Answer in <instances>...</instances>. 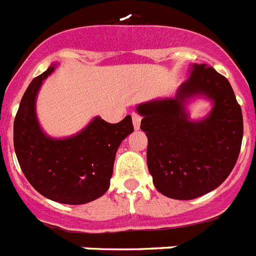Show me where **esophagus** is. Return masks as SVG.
<instances>
[{"instance_id":"34e87169","label":"esophagus","mask_w":256,"mask_h":256,"mask_svg":"<svg viewBox=\"0 0 256 256\" xmlns=\"http://www.w3.org/2000/svg\"><path fill=\"white\" fill-rule=\"evenodd\" d=\"M132 124H134V128H140V126H141V116L138 114H136V112H132Z\"/></svg>"}]
</instances>
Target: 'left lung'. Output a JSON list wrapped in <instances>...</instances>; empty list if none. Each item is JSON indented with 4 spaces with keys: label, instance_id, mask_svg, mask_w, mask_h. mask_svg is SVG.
Segmentation results:
<instances>
[{
    "label": "left lung",
    "instance_id": "8db88e82",
    "mask_svg": "<svg viewBox=\"0 0 256 256\" xmlns=\"http://www.w3.org/2000/svg\"><path fill=\"white\" fill-rule=\"evenodd\" d=\"M206 96L214 107L204 120L190 121L186 103ZM141 130L148 136V168L164 196L192 200L216 189L240 153L243 115L230 82L206 64H193L174 98L141 103Z\"/></svg>",
    "mask_w": 256,
    "mask_h": 256
}]
</instances>
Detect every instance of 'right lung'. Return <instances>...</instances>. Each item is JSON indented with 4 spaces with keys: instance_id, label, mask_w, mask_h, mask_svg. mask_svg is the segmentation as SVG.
Wrapping results in <instances>:
<instances>
[{
    "instance_id": "obj_1",
    "label": "right lung",
    "mask_w": 256,
    "mask_h": 256,
    "mask_svg": "<svg viewBox=\"0 0 256 256\" xmlns=\"http://www.w3.org/2000/svg\"><path fill=\"white\" fill-rule=\"evenodd\" d=\"M50 66L34 78L21 99L14 118L13 142L21 170L37 192L62 204H86L110 186L120 142L132 134V116L118 124L94 118L80 132L56 140L42 132L36 116V96Z\"/></svg>"
}]
</instances>
